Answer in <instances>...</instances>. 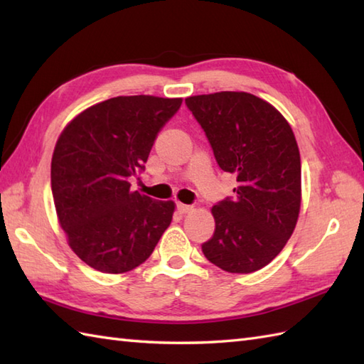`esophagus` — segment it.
Returning <instances> with one entry per match:
<instances>
[{"instance_id": "34e87169", "label": "esophagus", "mask_w": 364, "mask_h": 364, "mask_svg": "<svg viewBox=\"0 0 364 364\" xmlns=\"http://www.w3.org/2000/svg\"><path fill=\"white\" fill-rule=\"evenodd\" d=\"M176 210H178V213H180V214H188V213H191L192 210H194V206L184 205V203H176Z\"/></svg>"}]
</instances>
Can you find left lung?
<instances>
[{"instance_id":"left-lung-1","label":"left lung","mask_w":364,"mask_h":364,"mask_svg":"<svg viewBox=\"0 0 364 364\" xmlns=\"http://www.w3.org/2000/svg\"><path fill=\"white\" fill-rule=\"evenodd\" d=\"M223 172L235 173V196L213 206L214 235L202 245L213 264L231 274L267 266L299 219L300 153L289 123L247 92L186 98Z\"/></svg>"}]
</instances>
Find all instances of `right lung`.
Segmentation results:
<instances>
[{
    "mask_svg": "<svg viewBox=\"0 0 364 364\" xmlns=\"http://www.w3.org/2000/svg\"><path fill=\"white\" fill-rule=\"evenodd\" d=\"M181 98L115 97L87 107L60 133L51 191L68 245L87 266L123 274L150 257L172 222L175 203L131 191L161 128Z\"/></svg>",
    "mask_w": 364,
    "mask_h": 364,
    "instance_id": "right-lung-1",
    "label": "right lung"
}]
</instances>
